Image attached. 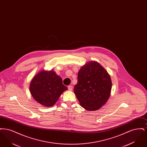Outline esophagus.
<instances>
[{
  "label": "esophagus",
  "instance_id": "obj_1",
  "mask_svg": "<svg viewBox=\"0 0 147 147\" xmlns=\"http://www.w3.org/2000/svg\"><path fill=\"white\" fill-rule=\"evenodd\" d=\"M68 90H69V91H71V90H72V89H73V86H72V85H69V86H68Z\"/></svg>",
  "mask_w": 147,
  "mask_h": 147
}]
</instances>
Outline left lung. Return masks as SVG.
<instances>
[{
	"mask_svg": "<svg viewBox=\"0 0 147 147\" xmlns=\"http://www.w3.org/2000/svg\"><path fill=\"white\" fill-rule=\"evenodd\" d=\"M111 87V80L108 73L99 63L91 61L79 71L74 91L83 108L95 111L106 102Z\"/></svg>",
	"mask_w": 147,
	"mask_h": 147,
	"instance_id": "1",
	"label": "left lung"
}]
</instances>
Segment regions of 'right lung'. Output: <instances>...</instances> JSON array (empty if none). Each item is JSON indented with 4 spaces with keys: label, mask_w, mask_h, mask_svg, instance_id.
<instances>
[{
    "label": "right lung",
    "mask_w": 147,
    "mask_h": 147,
    "mask_svg": "<svg viewBox=\"0 0 147 147\" xmlns=\"http://www.w3.org/2000/svg\"><path fill=\"white\" fill-rule=\"evenodd\" d=\"M67 89L62 78L53 70H43L38 73L32 79L30 86L32 97L46 107L55 105L63 91Z\"/></svg>",
    "instance_id": "1"
}]
</instances>
